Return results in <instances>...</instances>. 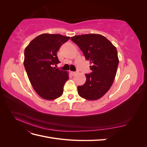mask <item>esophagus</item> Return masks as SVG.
<instances>
[{
	"instance_id": "34e87169",
	"label": "esophagus",
	"mask_w": 147,
	"mask_h": 147,
	"mask_svg": "<svg viewBox=\"0 0 147 147\" xmlns=\"http://www.w3.org/2000/svg\"><path fill=\"white\" fill-rule=\"evenodd\" d=\"M77 73H78L77 71H75V72H73V71H72V72H70V74L72 75V76H74V75H76Z\"/></svg>"
}]
</instances>
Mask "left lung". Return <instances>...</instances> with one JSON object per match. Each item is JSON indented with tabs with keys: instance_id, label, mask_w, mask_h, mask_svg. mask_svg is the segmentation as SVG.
Instances as JSON below:
<instances>
[{
	"instance_id": "8db88e82",
	"label": "left lung",
	"mask_w": 147,
	"mask_h": 147,
	"mask_svg": "<svg viewBox=\"0 0 147 147\" xmlns=\"http://www.w3.org/2000/svg\"><path fill=\"white\" fill-rule=\"evenodd\" d=\"M70 39L92 64L91 73L85 74L86 82L77 87L78 94L89 100L98 99L109 90L113 83L119 63L117 48L99 34L75 35Z\"/></svg>"
}]
</instances>
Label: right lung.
<instances>
[{"mask_svg": "<svg viewBox=\"0 0 147 147\" xmlns=\"http://www.w3.org/2000/svg\"><path fill=\"white\" fill-rule=\"evenodd\" d=\"M69 38L61 34H43L25 48L26 71L34 90L43 99L54 100L63 95L69 75L54 65L60 63L56 53Z\"/></svg>", "mask_w": 147, "mask_h": 147, "instance_id": "obj_1", "label": "right lung"}]
</instances>
